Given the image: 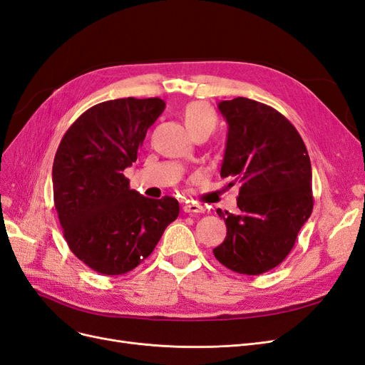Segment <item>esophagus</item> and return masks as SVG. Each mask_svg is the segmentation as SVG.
Wrapping results in <instances>:
<instances>
[{"instance_id": "34e87169", "label": "esophagus", "mask_w": 365, "mask_h": 365, "mask_svg": "<svg viewBox=\"0 0 365 365\" xmlns=\"http://www.w3.org/2000/svg\"><path fill=\"white\" fill-rule=\"evenodd\" d=\"M183 212L186 214H203L205 207L198 203H186L183 205Z\"/></svg>"}]
</instances>
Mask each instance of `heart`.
<instances>
[{
	"label": "heart",
	"instance_id": "1",
	"mask_svg": "<svg viewBox=\"0 0 365 365\" xmlns=\"http://www.w3.org/2000/svg\"><path fill=\"white\" fill-rule=\"evenodd\" d=\"M183 118L191 135L203 130L212 133L217 127V115L212 108L205 103L187 104L183 112Z\"/></svg>",
	"mask_w": 365,
	"mask_h": 365
}]
</instances>
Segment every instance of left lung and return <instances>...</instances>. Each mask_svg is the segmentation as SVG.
<instances>
[{"label": "left lung", "mask_w": 365, "mask_h": 365, "mask_svg": "<svg viewBox=\"0 0 365 365\" xmlns=\"http://www.w3.org/2000/svg\"><path fill=\"white\" fill-rule=\"evenodd\" d=\"M218 109L229 128L220 174L241 187L238 214L217 210L227 235L214 255L232 272L256 276L285 259L311 217V160L296 127L269 106L238 97Z\"/></svg>", "instance_id": "1"}]
</instances>
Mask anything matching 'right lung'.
I'll use <instances>...</instances> for the list:
<instances>
[{
	"label": "right lung",
	"instance_id": "add662e5",
	"mask_svg": "<svg viewBox=\"0 0 365 365\" xmlns=\"http://www.w3.org/2000/svg\"><path fill=\"white\" fill-rule=\"evenodd\" d=\"M163 109L160 98L96 104L68 128L56 151L53 192L63 237L81 262L104 276L132 272L179 217L178 200L140 195L123 174Z\"/></svg>",
	"mask_w": 365,
	"mask_h": 365
}]
</instances>
